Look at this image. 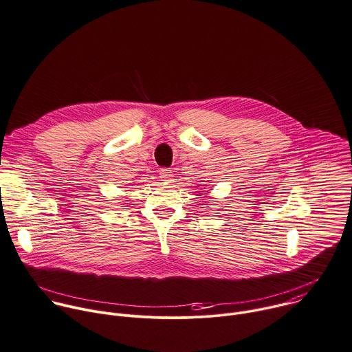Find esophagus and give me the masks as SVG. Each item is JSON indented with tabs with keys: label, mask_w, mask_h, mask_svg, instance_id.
Listing matches in <instances>:
<instances>
[{
	"label": "esophagus",
	"mask_w": 352,
	"mask_h": 352,
	"mask_svg": "<svg viewBox=\"0 0 352 352\" xmlns=\"http://www.w3.org/2000/svg\"><path fill=\"white\" fill-rule=\"evenodd\" d=\"M173 171L171 170H168V168H163V170H160V179L162 181H164L166 184H168V182H171L173 181Z\"/></svg>",
	"instance_id": "obj_1"
}]
</instances>
